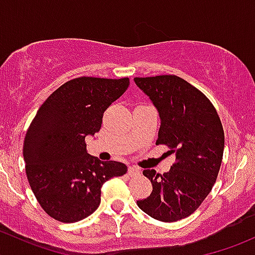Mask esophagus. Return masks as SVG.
Masks as SVG:
<instances>
[{
  "label": "esophagus",
  "mask_w": 255,
  "mask_h": 255,
  "mask_svg": "<svg viewBox=\"0 0 255 255\" xmlns=\"http://www.w3.org/2000/svg\"><path fill=\"white\" fill-rule=\"evenodd\" d=\"M139 174H140V169L137 168V166L132 165L128 168V175L134 176V175H139Z\"/></svg>",
  "instance_id": "34e87169"
}]
</instances>
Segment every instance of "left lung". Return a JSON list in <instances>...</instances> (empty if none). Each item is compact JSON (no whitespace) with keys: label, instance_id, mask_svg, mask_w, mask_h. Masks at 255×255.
<instances>
[{"label":"left lung","instance_id":"left-lung-1","mask_svg":"<svg viewBox=\"0 0 255 255\" xmlns=\"http://www.w3.org/2000/svg\"><path fill=\"white\" fill-rule=\"evenodd\" d=\"M160 116L156 144L175 153L168 173L145 169L153 191L137 201L146 215L163 222L189 217L212 190L225 149V132L212 102L191 84L176 75L134 78Z\"/></svg>","mask_w":255,"mask_h":255}]
</instances>
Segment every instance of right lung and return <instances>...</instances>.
I'll return each mask as SVG.
<instances>
[{
	"mask_svg": "<svg viewBox=\"0 0 255 255\" xmlns=\"http://www.w3.org/2000/svg\"><path fill=\"white\" fill-rule=\"evenodd\" d=\"M128 85V78L73 79L33 118L23 143L25 174L37 201L54 220L86 218L100 206L104 182L127 173L123 163L90 155L85 137L99 132L105 111Z\"/></svg>",
	"mask_w": 255,
	"mask_h": 255,
	"instance_id": "right-lung-1",
	"label": "right lung"
}]
</instances>
